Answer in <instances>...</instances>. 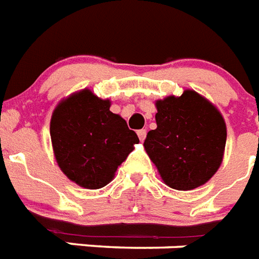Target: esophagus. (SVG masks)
I'll list each match as a JSON object with an SVG mask.
<instances>
[{"instance_id": "obj_1", "label": "esophagus", "mask_w": 259, "mask_h": 259, "mask_svg": "<svg viewBox=\"0 0 259 259\" xmlns=\"http://www.w3.org/2000/svg\"><path fill=\"white\" fill-rule=\"evenodd\" d=\"M137 134H138V138H140L141 141H144V140H145V137H147V130H145V129L138 130Z\"/></svg>"}]
</instances>
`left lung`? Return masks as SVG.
Returning <instances> with one entry per match:
<instances>
[{
	"mask_svg": "<svg viewBox=\"0 0 259 259\" xmlns=\"http://www.w3.org/2000/svg\"><path fill=\"white\" fill-rule=\"evenodd\" d=\"M156 127L147 134L145 151L161 179L177 190H193L214 175L226 148V122L194 91L156 102Z\"/></svg>",
	"mask_w": 259,
	"mask_h": 259,
	"instance_id": "left-lung-1",
	"label": "left lung"
}]
</instances>
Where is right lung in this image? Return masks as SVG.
<instances>
[{
    "mask_svg": "<svg viewBox=\"0 0 259 259\" xmlns=\"http://www.w3.org/2000/svg\"><path fill=\"white\" fill-rule=\"evenodd\" d=\"M50 136L59 168L85 189L106 186L140 143L125 119L110 111V102L90 90L58 104L51 116Z\"/></svg>",
    "mask_w": 259,
    "mask_h": 259,
    "instance_id": "obj_1",
    "label": "right lung"
}]
</instances>
